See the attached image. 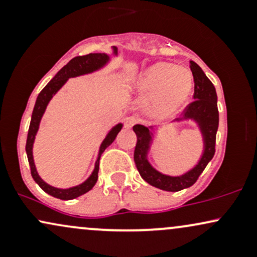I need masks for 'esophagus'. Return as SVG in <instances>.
I'll use <instances>...</instances> for the list:
<instances>
[{
  "instance_id": "obj_1",
  "label": "esophagus",
  "mask_w": 257,
  "mask_h": 257,
  "mask_svg": "<svg viewBox=\"0 0 257 257\" xmlns=\"http://www.w3.org/2000/svg\"><path fill=\"white\" fill-rule=\"evenodd\" d=\"M137 118H135V117H126L125 118V120H124V125H125V128H128V129H131L133 125L135 124V123H137Z\"/></svg>"
}]
</instances>
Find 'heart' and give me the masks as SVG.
<instances>
[{"mask_svg": "<svg viewBox=\"0 0 257 257\" xmlns=\"http://www.w3.org/2000/svg\"><path fill=\"white\" fill-rule=\"evenodd\" d=\"M193 88L188 67L170 63H156L139 76L135 90L149 98L146 113L153 119L169 118L187 101Z\"/></svg>", "mask_w": 257, "mask_h": 257, "instance_id": "obj_1", "label": "heart"}]
</instances>
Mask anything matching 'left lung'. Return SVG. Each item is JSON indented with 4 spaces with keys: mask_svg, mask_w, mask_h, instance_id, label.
I'll return each instance as SVG.
<instances>
[{
    "mask_svg": "<svg viewBox=\"0 0 257 257\" xmlns=\"http://www.w3.org/2000/svg\"><path fill=\"white\" fill-rule=\"evenodd\" d=\"M190 66L194 79V101L185 108L181 118H178L175 122L181 123L191 120L198 128L202 137L203 150L196 166L181 175H168L161 173L149 161V153L151 152L158 128L153 125L147 128L141 124L133 126V131L137 134L134 162L139 174L147 184L168 192H178L184 188L191 187L215 155V140L219 128L216 90L199 65L191 60Z\"/></svg>",
    "mask_w": 257,
    "mask_h": 257,
    "instance_id": "obj_1",
    "label": "left lung"
}]
</instances>
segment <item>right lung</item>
<instances>
[{"mask_svg":"<svg viewBox=\"0 0 257 257\" xmlns=\"http://www.w3.org/2000/svg\"><path fill=\"white\" fill-rule=\"evenodd\" d=\"M117 55H118V51H117L116 47H112V57H117ZM110 61L111 55L106 54V53H90V54L83 55V57H76L71 59L69 63L65 65L63 69L59 70V72L52 78V81L41 90V93L38 94L36 99V104H35L34 111H32L30 126H29L28 140H26L25 150L26 155H28L29 164H30L31 175L32 178H34L35 182L42 188L44 192L51 194V196L55 197V198L64 200L75 199L77 198V197L82 196V194L87 193L88 191H90L91 188L94 187V185L98 181L100 157H101L102 152L113 143L117 134H118L120 129L123 128V124L122 123H117L116 125L112 126L110 131L107 132L105 139L102 140L101 145L99 147L98 157H96L95 164H94L93 172H91L90 175L88 176L82 184L72 186V187L69 188H59L47 184V182L38 175L36 164H35L34 143L35 139H36L38 129H40L41 120H42V117L44 112H46V108L47 106H48L49 101H51L53 96L63 88V85L67 82V79L78 77V76L89 75V73L99 71V70H101L102 67H105L106 65L110 63Z\"/></svg>","mask_w":257,"mask_h":257,"instance_id":"1","label":"right lung"}]
</instances>
